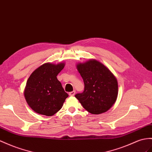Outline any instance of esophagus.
<instances>
[{"label":"esophagus","instance_id":"esophagus-1","mask_svg":"<svg viewBox=\"0 0 152 152\" xmlns=\"http://www.w3.org/2000/svg\"><path fill=\"white\" fill-rule=\"evenodd\" d=\"M75 93H76V91H72V92H69V95L70 96H74L75 95Z\"/></svg>","mask_w":152,"mask_h":152}]
</instances>
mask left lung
Returning a JSON list of instances; mask_svg holds the SVG:
<instances>
[{"mask_svg": "<svg viewBox=\"0 0 152 152\" xmlns=\"http://www.w3.org/2000/svg\"><path fill=\"white\" fill-rule=\"evenodd\" d=\"M76 68L85 85L84 91L75 95L81 105L92 114L108 111L118 95V80L113 73L95 59L77 64Z\"/></svg>", "mask_w": 152, "mask_h": 152, "instance_id": "obj_1", "label": "left lung"}]
</instances>
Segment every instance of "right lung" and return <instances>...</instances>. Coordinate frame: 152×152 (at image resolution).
I'll list each match as a JSON object with an SVG mask.
<instances>
[{
    "label": "right lung",
    "mask_w": 152,
    "mask_h": 152,
    "mask_svg": "<svg viewBox=\"0 0 152 152\" xmlns=\"http://www.w3.org/2000/svg\"><path fill=\"white\" fill-rule=\"evenodd\" d=\"M64 62H48L32 72L27 81L24 97L29 107L37 114L52 116L59 111L68 97L57 79Z\"/></svg>",
    "instance_id": "add662e5"
}]
</instances>
